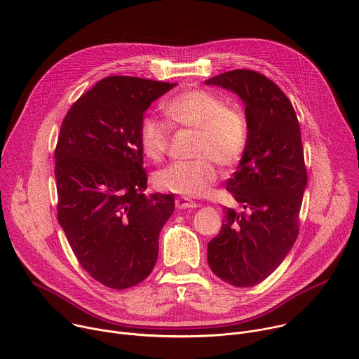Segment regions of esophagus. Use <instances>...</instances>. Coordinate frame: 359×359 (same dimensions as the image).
<instances>
[{
  "mask_svg": "<svg viewBox=\"0 0 359 359\" xmlns=\"http://www.w3.org/2000/svg\"><path fill=\"white\" fill-rule=\"evenodd\" d=\"M176 208L179 209V210H183V209H196L197 208V203H194V201H191V200H189V198H186V197H177L176 198Z\"/></svg>",
  "mask_w": 359,
  "mask_h": 359,
  "instance_id": "34e87169",
  "label": "esophagus"
}]
</instances>
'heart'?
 Masks as SVG:
<instances>
[{
  "label": "heart",
  "instance_id": "obj_1",
  "mask_svg": "<svg viewBox=\"0 0 359 359\" xmlns=\"http://www.w3.org/2000/svg\"><path fill=\"white\" fill-rule=\"evenodd\" d=\"M172 126L196 130L193 155L190 162H175L153 176V183L162 191L186 197L206 194L217 179V170L212 161L222 168H231L243 158L248 126L244 114L226 105L213 92L204 89L184 90L163 107ZM170 130L166 122L153 115H146L139 128V140L144 155L159 162L168 150Z\"/></svg>",
  "mask_w": 359,
  "mask_h": 359
}]
</instances>
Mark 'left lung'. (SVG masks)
I'll list each match as a JSON object with an SVG mask.
<instances>
[{"mask_svg": "<svg viewBox=\"0 0 359 359\" xmlns=\"http://www.w3.org/2000/svg\"><path fill=\"white\" fill-rule=\"evenodd\" d=\"M204 83L237 93L248 126L245 151L226 187L244 212L224 208L208 262L230 285L252 287L284 262L298 236L306 187L301 130L290 99L259 72L229 71Z\"/></svg>", "mask_w": 359, "mask_h": 359, "instance_id": "obj_1", "label": "left lung"}]
</instances>
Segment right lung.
<instances>
[{"mask_svg": "<svg viewBox=\"0 0 359 359\" xmlns=\"http://www.w3.org/2000/svg\"><path fill=\"white\" fill-rule=\"evenodd\" d=\"M176 83L108 76L68 111L55 149L58 222L82 269L109 288L142 283L159 254L175 196H146L139 128Z\"/></svg>", "mask_w": 359, "mask_h": 359, "instance_id": "1", "label": "right lung"}]
</instances>
